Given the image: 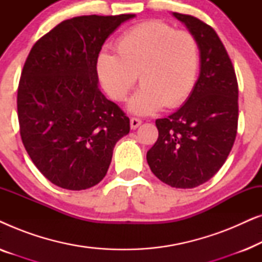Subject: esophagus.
<instances>
[{"instance_id":"1","label":"esophagus","mask_w":262,"mask_h":262,"mask_svg":"<svg viewBox=\"0 0 262 262\" xmlns=\"http://www.w3.org/2000/svg\"><path fill=\"white\" fill-rule=\"evenodd\" d=\"M141 124H142V120L138 119V118H131L130 119V125L132 130H136V128H137Z\"/></svg>"}]
</instances>
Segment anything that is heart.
<instances>
[{
    "mask_svg": "<svg viewBox=\"0 0 262 262\" xmlns=\"http://www.w3.org/2000/svg\"><path fill=\"white\" fill-rule=\"evenodd\" d=\"M117 55L102 50L96 71L102 88L123 101L136 83L142 85L127 102L138 116L155 113L185 101L194 88L199 69V46L187 31H175L160 21L137 25L118 39Z\"/></svg>",
    "mask_w": 262,
    "mask_h": 262,
    "instance_id": "obj_1",
    "label": "heart"
}]
</instances>
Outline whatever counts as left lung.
Instances as JSON below:
<instances>
[{
    "label": "left lung",
    "mask_w": 262,
    "mask_h": 262,
    "mask_svg": "<svg viewBox=\"0 0 262 262\" xmlns=\"http://www.w3.org/2000/svg\"><path fill=\"white\" fill-rule=\"evenodd\" d=\"M173 16L198 42L199 77L184 106L156 120L159 138L146 152V161L164 184L194 188L221 169L234 145L238 87L231 60L213 28L194 16Z\"/></svg>",
    "instance_id": "obj_1"
}]
</instances>
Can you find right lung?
Here are the masks:
<instances>
[{
  "instance_id": "1",
  "label": "right lung",
  "mask_w": 262,
  "mask_h": 262,
  "mask_svg": "<svg viewBox=\"0 0 262 262\" xmlns=\"http://www.w3.org/2000/svg\"><path fill=\"white\" fill-rule=\"evenodd\" d=\"M135 14L66 20L35 42L17 89L25 149L58 187L81 191L105 178L130 119L99 89L96 59L106 39Z\"/></svg>"
}]
</instances>
